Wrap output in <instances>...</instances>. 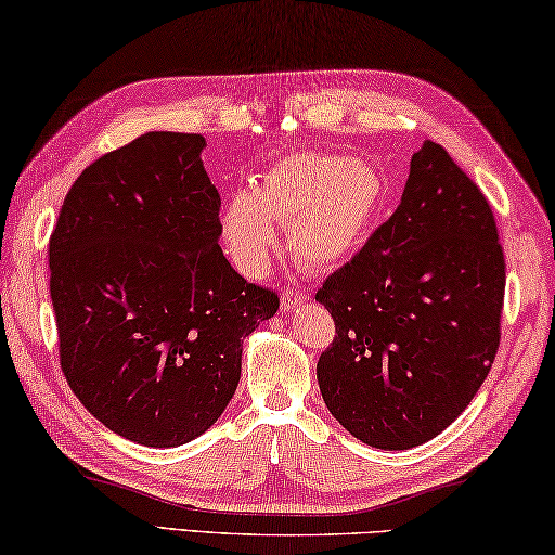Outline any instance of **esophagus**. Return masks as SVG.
<instances>
[{"mask_svg": "<svg viewBox=\"0 0 555 555\" xmlns=\"http://www.w3.org/2000/svg\"><path fill=\"white\" fill-rule=\"evenodd\" d=\"M309 299V295L305 289H285L282 292V309L285 311H292L305 305V301Z\"/></svg>", "mask_w": 555, "mask_h": 555, "instance_id": "1", "label": "esophagus"}]
</instances>
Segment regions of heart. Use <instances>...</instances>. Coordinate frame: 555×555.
<instances>
[{
	"instance_id": "obj_1",
	"label": "heart",
	"mask_w": 555,
	"mask_h": 555,
	"mask_svg": "<svg viewBox=\"0 0 555 555\" xmlns=\"http://www.w3.org/2000/svg\"><path fill=\"white\" fill-rule=\"evenodd\" d=\"M386 195L370 162L331 152H297L260 176L224 210V238L238 263L260 268L275 246V224H289V248L301 266L331 270L358 254Z\"/></svg>"
}]
</instances>
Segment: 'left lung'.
I'll list each match as a JSON object with an SVG mask.
<instances>
[{
    "label": "left lung",
    "mask_w": 555,
    "mask_h": 555,
    "mask_svg": "<svg viewBox=\"0 0 555 555\" xmlns=\"http://www.w3.org/2000/svg\"><path fill=\"white\" fill-rule=\"evenodd\" d=\"M503 297L505 254L486 195L425 142L396 212L317 292L336 321L317 364L331 415L376 449L433 440L493 367Z\"/></svg>",
    "instance_id": "obj_1"
}]
</instances>
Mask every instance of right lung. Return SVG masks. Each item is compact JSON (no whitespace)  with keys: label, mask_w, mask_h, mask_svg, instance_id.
Wrapping results in <instances>:
<instances>
[{"label":"right lung","mask_w":555,"mask_h":555,"mask_svg":"<svg viewBox=\"0 0 555 555\" xmlns=\"http://www.w3.org/2000/svg\"><path fill=\"white\" fill-rule=\"evenodd\" d=\"M203 134L147 132L81 171L50 236L60 367L125 440L179 447L232 401L244 338L280 307L219 246Z\"/></svg>","instance_id":"add662e5"}]
</instances>
